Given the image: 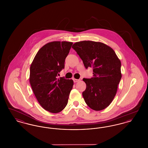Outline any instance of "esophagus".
<instances>
[{
    "mask_svg": "<svg viewBox=\"0 0 148 148\" xmlns=\"http://www.w3.org/2000/svg\"><path fill=\"white\" fill-rule=\"evenodd\" d=\"M73 80H74V83H77V82H79L80 80L79 79H73Z\"/></svg>",
    "mask_w": 148,
    "mask_h": 148,
    "instance_id": "obj_1",
    "label": "esophagus"
}]
</instances>
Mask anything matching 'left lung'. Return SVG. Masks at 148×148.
<instances>
[{"label":"left lung","instance_id":"obj_1","mask_svg":"<svg viewBox=\"0 0 148 148\" xmlns=\"http://www.w3.org/2000/svg\"><path fill=\"white\" fill-rule=\"evenodd\" d=\"M72 48L85 67L93 68V77L83 80L86 85L83 96L88 106L95 111L103 110L114 98L121 77V62L114 50L103 42L84 40Z\"/></svg>","mask_w":148,"mask_h":148}]
</instances>
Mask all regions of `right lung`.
Returning a JSON list of instances; mask_svg holds the SVG:
<instances>
[{"label": "right lung", "instance_id": "obj_1", "mask_svg": "<svg viewBox=\"0 0 148 148\" xmlns=\"http://www.w3.org/2000/svg\"><path fill=\"white\" fill-rule=\"evenodd\" d=\"M73 42L54 41L39 50L31 64L29 82L40 105L50 113L62 111L68 104L74 82L58 78Z\"/></svg>", "mask_w": 148, "mask_h": 148}]
</instances>
